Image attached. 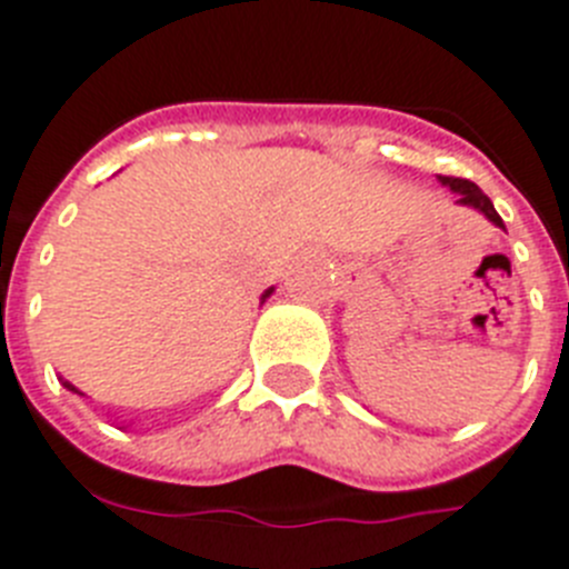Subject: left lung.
<instances>
[{
	"instance_id": "left-lung-1",
	"label": "left lung",
	"mask_w": 569,
	"mask_h": 569,
	"mask_svg": "<svg viewBox=\"0 0 569 569\" xmlns=\"http://www.w3.org/2000/svg\"><path fill=\"white\" fill-rule=\"evenodd\" d=\"M440 183H446V187L455 189V192H458V196H460V198H458L460 203H466V207H475V210L483 212V216H487L489 221H492V224L503 227L501 216L495 212L492 201H489V198L483 196V192H480L478 183L466 181V178H455V174H440Z\"/></svg>"
}]
</instances>
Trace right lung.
<instances>
[{
    "label": "right lung",
    "mask_w": 569,
    "mask_h": 569,
    "mask_svg": "<svg viewBox=\"0 0 569 569\" xmlns=\"http://www.w3.org/2000/svg\"><path fill=\"white\" fill-rule=\"evenodd\" d=\"M270 293H273V288L267 290V293H264V296H261V299H267V296H270ZM62 386H66V388H68V391H77V388H74V386H71V382H62ZM77 395H80V391H77Z\"/></svg>",
    "instance_id": "add662e5"
}]
</instances>
